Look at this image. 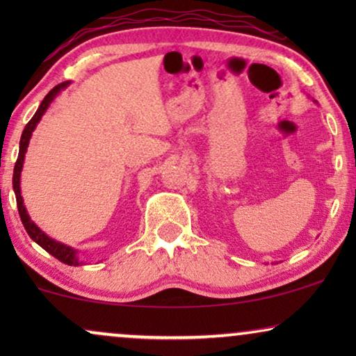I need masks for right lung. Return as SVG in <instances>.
Here are the masks:
<instances>
[{"label":"right lung","mask_w":356,"mask_h":356,"mask_svg":"<svg viewBox=\"0 0 356 356\" xmlns=\"http://www.w3.org/2000/svg\"><path fill=\"white\" fill-rule=\"evenodd\" d=\"M67 86H70V82H61V84L53 87V89L45 95V99L42 100V104H40V106H38V110L35 111V115L32 116V120L29 121V123L26 124V128H24L22 136H21V144H19V155H17L16 165H14L13 189H14V194H16L19 216H21L24 228H26L29 236H31L32 240L37 243V245H40L47 252H50L51 256H55L58 261L65 262V264H67V266H79L81 262L77 261L76 250H72L71 246L63 245V243H60V241L51 240L50 236L45 235V233H43L40 228H38L35 223L31 220V217H29V213L26 211V206H24L22 196H21V172H22V165H24V157H26V152H27L29 140H31V136L33 133V129H35L38 121L42 120L43 113H45L48 106H50L53 99H55V97L60 94V90H63Z\"/></svg>","instance_id":"1"}]
</instances>
